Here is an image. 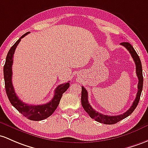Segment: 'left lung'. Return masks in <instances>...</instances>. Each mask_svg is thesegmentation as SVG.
Listing matches in <instances>:
<instances>
[{
	"instance_id": "1",
	"label": "left lung",
	"mask_w": 148,
	"mask_h": 148,
	"mask_svg": "<svg viewBox=\"0 0 148 148\" xmlns=\"http://www.w3.org/2000/svg\"><path fill=\"white\" fill-rule=\"evenodd\" d=\"M121 45L123 46L127 49V50L131 53L132 58H133L135 63H136V75L138 78V92L136 94V99L133 101L132 106L130 107L127 112L123 113V114H120L118 116H107L104 115L102 114L96 112L95 109H92L91 105L90 104L88 101V93L87 91L85 90V88L83 86L82 87V93H81V103L83 109H85V112L89 114L92 119H95L96 121L99 122V123H104V124H114L116 123L117 122L123 120V119L126 118L128 116H130L133 113V111L138 106V102H139L141 92L143 90V69H142V64H141L140 59L139 56L132 47V45L128 42H122L121 43Z\"/></svg>"
}]
</instances>
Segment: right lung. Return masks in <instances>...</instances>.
I'll list each match as a JSON object with an SVG mask.
<instances>
[{"instance_id":"add662e5","label":"right lung","mask_w":148,"mask_h":148,"mask_svg":"<svg viewBox=\"0 0 148 148\" xmlns=\"http://www.w3.org/2000/svg\"><path fill=\"white\" fill-rule=\"evenodd\" d=\"M29 33L27 32L23 34L13 46L11 47L6 56L5 63L3 67V74L5 80V87L6 94L10 100L11 104L22 114L28 119L32 121H42L50 116L59 104L63 94L68 90L70 86V82H66L62 85H58L56 88L54 96L53 99L47 104H39V105H32L23 102L19 99L14 90L12 82V66L13 63V55L15 49L21 41V39L25 37L27 34Z\"/></svg>"}]
</instances>
